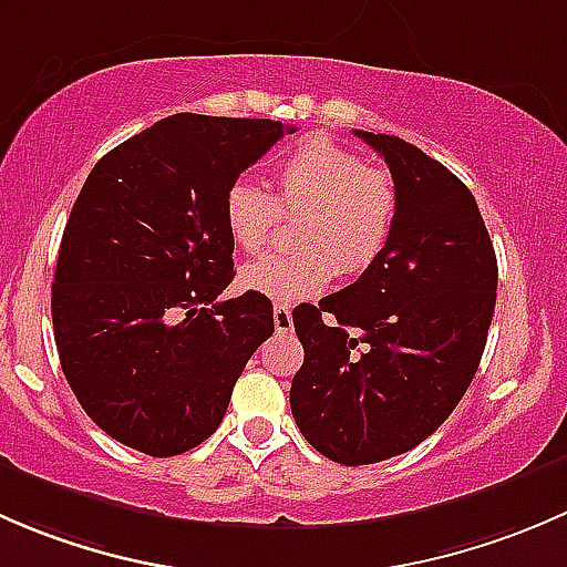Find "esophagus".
I'll return each mask as SVG.
<instances>
[{"instance_id": "34e87169", "label": "esophagus", "mask_w": 567, "mask_h": 567, "mask_svg": "<svg viewBox=\"0 0 567 567\" xmlns=\"http://www.w3.org/2000/svg\"><path fill=\"white\" fill-rule=\"evenodd\" d=\"M274 326H277V331H290V326H293V312H290L288 305L274 307Z\"/></svg>"}]
</instances>
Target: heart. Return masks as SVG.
Instances as JSON below:
<instances>
[{"label": "heart", "instance_id": "1", "mask_svg": "<svg viewBox=\"0 0 567 567\" xmlns=\"http://www.w3.org/2000/svg\"><path fill=\"white\" fill-rule=\"evenodd\" d=\"M274 197L249 181L225 192L221 214L233 244L247 255L266 249L282 214H305L299 255L249 262L241 285L262 299L293 305L318 296L334 271L359 274L379 260L398 221L400 194L390 169L326 134L296 142L274 164Z\"/></svg>", "mask_w": 567, "mask_h": 567}]
</instances>
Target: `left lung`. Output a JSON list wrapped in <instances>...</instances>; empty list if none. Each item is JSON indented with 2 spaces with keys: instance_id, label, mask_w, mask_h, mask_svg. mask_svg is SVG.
<instances>
[{
  "instance_id": "left-lung-1",
  "label": "left lung",
  "mask_w": 567,
  "mask_h": 567,
  "mask_svg": "<svg viewBox=\"0 0 567 567\" xmlns=\"http://www.w3.org/2000/svg\"><path fill=\"white\" fill-rule=\"evenodd\" d=\"M398 183L394 233L348 288L301 305L305 364L290 411L301 436L342 466L425 442L472 384L496 305V255L472 192L400 136L357 131Z\"/></svg>"
}]
</instances>
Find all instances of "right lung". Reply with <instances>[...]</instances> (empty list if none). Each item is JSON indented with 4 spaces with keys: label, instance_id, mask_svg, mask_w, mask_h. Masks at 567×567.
Returning a JSON list of instances; mask_svg holds the SVG:
<instances>
[{
    "label": "right lung",
    "instance_id": "right-lung-1",
    "mask_svg": "<svg viewBox=\"0 0 567 567\" xmlns=\"http://www.w3.org/2000/svg\"><path fill=\"white\" fill-rule=\"evenodd\" d=\"M293 125L173 114L109 151L84 181L56 257L62 373L114 442L169 458L225 420L274 307L233 282L225 192Z\"/></svg>",
    "mask_w": 567,
    "mask_h": 567
}]
</instances>
